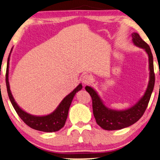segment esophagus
Listing matches in <instances>:
<instances>
[{
    "mask_svg": "<svg viewBox=\"0 0 160 160\" xmlns=\"http://www.w3.org/2000/svg\"><path fill=\"white\" fill-rule=\"evenodd\" d=\"M92 80V78L89 74H85L82 77V82L84 84H86H86H89L90 83H91Z\"/></svg>",
    "mask_w": 160,
    "mask_h": 160,
    "instance_id": "34e87169",
    "label": "esophagus"
}]
</instances>
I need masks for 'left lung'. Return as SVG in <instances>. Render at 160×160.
Wrapping results in <instances>:
<instances>
[{"instance_id":"1","label":"left lung","mask_w":160,"mask_h":160,"mask_svg":"<svg viewBox=\"0 0 160 160\" xmlns=\"http://www.w3.org/2000/svg\"><path fill=\"white\" fill-rule=\"evenodd\" d=\"M132 42L136 47L143 49L148 56L149 81L143 95L136 104L130 108L123 110L110 108L104 104L98 92L90 86H86V90L92 100L93 115L98 125L105 130H117L129 127L141 118L145 112L150 101L155 85V73L153 57L149 45L141 38L137 32L132 33Z\"/></svg>"}]
</instances>
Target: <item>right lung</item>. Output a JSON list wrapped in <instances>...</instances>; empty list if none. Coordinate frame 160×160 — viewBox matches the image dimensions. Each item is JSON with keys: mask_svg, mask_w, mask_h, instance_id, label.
Listing matches in <instances>:
<instances>
[{"mask_svg": "<svg viewBox=\"0 0 160 160\" xmlns=\"http://www.w3.org/2000/svg\"><path fill=\"white\" fill-rule=\"evenodd\" d=\"M12 48L8 59L5 81L9 98L15 111L27 125L36 130L44 132H54L60 130L65 125L72 99L76 93L82 89V84L79 83L70 94L65 96L56 109L51 113L44 116H35L27 113L18 105L10 90V83H9V68H10V59Z\"/></svg>", "mask_w": 160, "mask_h": 160, "instance_id": "add662e5", "label": "right lung"}]
</instances>
